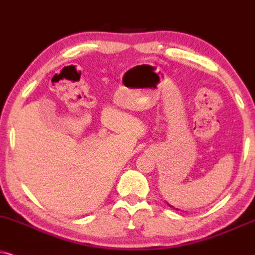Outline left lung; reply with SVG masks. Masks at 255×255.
Instances as JSON below:
<instances>
[{"mask_svg":"<svg viewBox=\"0 0 255 255\" xmlns=\"http://www.w3.org/2000/svg\"><path fill=\"white\" fill-rule=\"evenodd\" d=\"M167 205H168V206H169V207H172V208H174V209H176V211H180V209H178V208H175V207H173V206H170V205L168 204V202H167Z\"/></svg>","mask_w":255,"mask_h":255,"instance_id":"8db88e82","label":"left lung"}]
</instances>
